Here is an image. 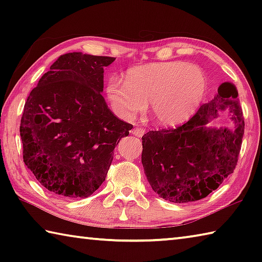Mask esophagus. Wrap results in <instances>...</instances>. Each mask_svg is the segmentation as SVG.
<instances>
[{
  "instance_id": "34e87169",
  "label": "esophagus",
  "mask_w": 262,
  "mask_h": 262,
  "mask_svg": "<svg viewBox=\"0 0 262 262\" xmlns=\"http://www.w3.org/2000/svg\"><path fill=\"white\" fill-rule=\"evenodd\" d=\"M144 133H145V129H144V128H142V127H136L132 130V134L137 136V137H142L144 135Z\"/></svg>"
}]
</instances>
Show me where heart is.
Instances as JSON below:
<instances>
[{
    "mask_svg": "<svg viewBox=\"0 0 262 262\" xmlns=\"http://www.w3.org/2000/svg\"><path fill=\"white\" fill-rule=\"evenodd\" d=\"M207 91L202 70L183 61L154 62L129 69L126 82L111 78L106 96L119 117L132 120L150 111L159 125L172 127L187 121L200 107Z\"/></svg>",
    "mask_w": 262,
    "mask_h": 262,
    "instance_id": "b5f03b06",
    "label": "heart"
}]
</instances>
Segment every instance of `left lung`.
Listing matches in <instances>:
<instances>
[{
	"label": "left lung",
	"instance_id": "left-lung-1",
	"mask_svg": "<svg viewBox=\"0 0 262 262\" xmlns=\"http://www.w3.org/2000/svg\"><path fill=\"white\" fill-rule=\"evenodd\" d=\"M219 94L200 106L176 129L150 130L142 136V165L150 186L164 200L198 201L209 195L233 172L244 135L238 91L222 83ZM229 110L233 130L212 127L219 112Z\"/></svg>",
	"mask_w": 262,
	"mask_h": 262
}]
</instances>
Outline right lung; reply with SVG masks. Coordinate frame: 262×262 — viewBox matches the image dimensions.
I'll list each match as a JSON object with an SVG mask.
<instances>
[{
  "instance_id": "obj_1",
  "label": "right lung",
  "mask_w": 262,
  "mask_h": 262,
  "mask_svg": "<svg viewBox=\"0 0 262 262\" xmlns=\"http://www.w3.org/2000/svg\"><path fill=\"white\" fill-rule=\"evenodd\" d=\"M114 60L67 53L30 92L19 127L24 163L53 194H94L105 181L114 148L133 128L101 96L104 68Z\"/></svg>"
}]
</instances>
